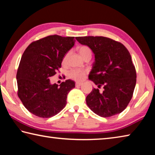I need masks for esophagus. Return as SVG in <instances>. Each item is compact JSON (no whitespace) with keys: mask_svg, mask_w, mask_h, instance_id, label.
Here are the masks:
<instances>
[{"mask_svg":"<svg viewBox=\"0 0 155 155\" xmlns=\"http://www.w3.org/2000/svg\"><path fill=\"white\" fill-rule=\"evenodd\" d=\"M82 83H81V82H77V83L75 84V86H76V87H79V86H82Z\"/></svg>","mask_w":155,"mask_h":155,"instance_id":"34e87169","label":"esophagus"}]
</instances>
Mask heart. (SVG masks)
Returning a JSON list of instances; mask_svg holds the SVG:
<instances>
[{
  "mask_svg": "<svg viewBox=\"0 0 155 155\" xmlns=\"http://www.w3.org/2000/svg\"><path fill=\"white\" fill-rule=\"evenodd\" d=\"M78 52H79L80 56L84 60L85 58H88V57H90L91 58L92 56V51L90 48H89L88 46L86 45H83V46H80V47L78 48ZM68 54L65 55L63 58V62L66 61V59L67 58ZM86 75V71H81V70H77V69H73L71 70V71L69 73V78L70 79H71L73 80L77 81V82H80V81H82Z\"/></svg>",
  "mask_w": 155,
  "mask_h": 155,
  "instance_id": "1",
  "label": "heart"
}]
</instances>
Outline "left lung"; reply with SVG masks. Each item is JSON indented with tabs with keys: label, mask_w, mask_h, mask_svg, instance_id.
<instances>
[{
	"label": "left lung",
	"mask_w": 155,
	"mask_h": 155,
	"mask_svg": "<svg viewBox=\"0 0 155 155\" xmlns=\"http://www.w3.org/2000/svg\"><path fill=\"white\" fill-rule=\"evenodd\" d=\"M94 54V62L88 79L103 87L93 89L86 97L88 107L107 118L121 113L131 101L136 84V71L131 56L122 43L104 37H78Z\"/></svg>",
	"instance_id": "left-lung-1"
}]
</instances>
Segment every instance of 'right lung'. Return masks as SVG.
I'll use <instances>...</instances> for the list:
<instances>
[{"instance_id": "obj_1", "label": "right lung", "mask_w": 155, "mask_h": 155, "mask_svg": "<svg viewBox=\"0 0 155 155\" xmlns=\"http://www.w3.org/2000/svg\"><path fill=\"white\" fill-rule=\"evenodd\" d=\"M75 41L73 37L50 35L31 43L24 51L16 75L18 94L32 114L50 118L66 105L75 82L67 80L58 86L51 84L50 78L61 67L62 59Z\"/></svg>"}]
</instances>
